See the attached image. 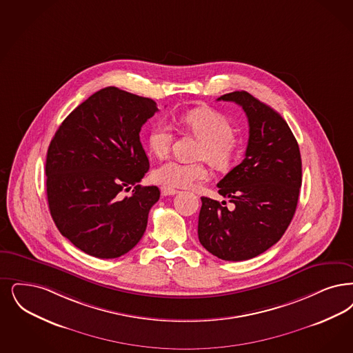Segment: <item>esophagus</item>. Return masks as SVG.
Instances as JSON below:
<instances>
[{"mask_svg": "<svg viewBox=\"0 0 353 353\" xmlns=\"http://www.w3.org/2000/svg\"><path fill=\"white\" fill-rule=\"evenodd\" d=\"M179 193V190H176V189H173V188H170V186H163L161 188V194L163 196H174V194H177Z\"/></svg>", "mask_w": 353, "mask_h": 353, "instance_id": "esophagus-1", "label": "esophagus"}]
</instances>
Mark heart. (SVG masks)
<instances>
[{"mask_svg": "<svg viewBox=\"0 0 353 353\" xmlns=\"http://www.w3.org/2000/svg\"><path fill=\"white\" fill-rule=\"evenodd\" d=\"M183 126L201 141L198 156L208 160L215 170L231 167L238 155V141L232 137V126L226 117L210 108H198L183 114L180 118ZM172 131L164 122H157L148 134V147L157 157L168 155L172 144ZM157 183L188 188L206 180L208 170L202 163L185 164L176 160L161 163L152 172Z\"/></svg>", "mask_w": 353, "mask_h": 353, "instance_id": "obj_1", "label": "heart"}]
</instances>
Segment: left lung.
<instances>
[{"mask_svg":"<svg viewBox=\"0 0 353 353\" xmlns=\"http://www.w3.org/2000/svg\"><path fill=\"white\" fill-rule=\"evenodd\" d=\"M218 101L235 102L247 115L250 138L239 165L218 183L234 209L202 197L198 239L210 254L243 261L281 239L296 212L302 183L299 147L280 114L250 93L232 92Z\"/></svg>","mask_w":353,"mask_h":353,"instance_id":"1","label":"left lung"}]
</instances>
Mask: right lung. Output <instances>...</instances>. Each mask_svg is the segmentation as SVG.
I'll return each instance as SVG.
<instances>
[{
    "label": "right lung",
    "instance_id": "obj_1",
    "mask_svg": "<svg viewBox=\"0 0 353 353\" xmlns=\"http://www.w3.org/2000/svg\"><path fill=\"white\" fill-rule=\"evenodd\" d=\"M156 112L154 99L108 86L79 105L50 143V212L60 234L85 254L115 259L141 239L160 190L139 185L150 170L139 134ZM132 185L133 194L121 198Z\"/></svg>",
    "mask_w": 353,
    "mask_h": 353
}]
</instances>
